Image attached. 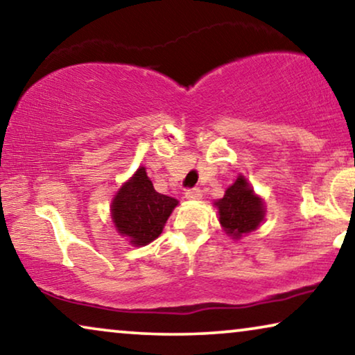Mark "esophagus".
Listing matches in <instances>:
<instances>
[{
    "mask_svg": "<svg viewBox=\"0 0 355 355\" xmlns=\"http://www.w3.org/2000/svg\"><path fill=\"white\" fill-rule=\"evenodd\" d=\"M202 197V191L198 187H192L186 191V198L187 200H197V198Z\"/></svg>",
    "mask_w": 355,
    "mask_h": 355,
    "instance_id": "34e87169",
    "label": "esophagus"
}]
</instances>
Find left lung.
I'll use <instances>...</instances> for the list:
<instances>
[{"instance_id": "left-lung-1", "label": "left lung", "mask_w": 355, "mask_h": 355, "mask_svg": "<svg viewBox=\"0 0 355 355\" xmlns=\"http://www.w3.org/2000/svg\"><path fill=\"white\" fill-rule=\"evenodd\" d=\"M215 205L220 213L221 226L232 237H241L254 231L265 215L263 203L242 176L227 187L225 197L220 198Z\"/></svg>"}]
</instances>
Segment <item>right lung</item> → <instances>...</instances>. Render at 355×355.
<instances>
[{"label": "right lung", "mask_w": 355, "mask_h": 355, "mask_svg": "<svg viewBox=\"0 0 355 355\" xmlns=\"http://www.w3.org/2000/svg\"><path fill=\"white\" fill-rule=\"evenodd\" d=\"M176 205V198L155 191L145 168H139L134 178L119 189L111 213L121 234L128 236L134 245H147L162 234Z\"/></svg>", "instance_id": "right-lung-1"}]
</instances>
